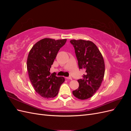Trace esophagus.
I'll use <instances>...</instances> for the list:
<instances>
[{
	"mask_svg": "<svg viewBox=\"0 0 131 131\" xmlns=\"http://www.w3.org/2000/svg\"><path fill=\"white\" fill-rule=\"evenodd\" d=\"M67 79H69V80H72V77H67L66 78Z\"/></svg>",
	"mask_w": 131,
	"mask_h": 131,
	"instance_id": "34e87169",
	"label": "esophagus"
}]
</instances>
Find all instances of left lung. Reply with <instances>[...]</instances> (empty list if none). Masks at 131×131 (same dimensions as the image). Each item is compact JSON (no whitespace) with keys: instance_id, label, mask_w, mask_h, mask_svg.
Listing matches in <instances>:
<instances>
[{"instance_id":"1","label":"left lung","mask_w":131,"mask_h":131,"mask_svg":"<svg viewBox=\"0 0 131 131\" xmlns=\"http://www.w3.org/2000/svg\"><path fill=\"white\" fill-rule=\"evenodd\" d=\"M70 42L74 47L79 69L85 70L83 78L78 80V89L73 91V94L79 100H87L97 92L103 80L104 59L97 46L92 41L73 39Z\"/></svg>"}]
</instances>
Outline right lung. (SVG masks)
Segmentation results:
<instances>
[{"label": "right lung", "instance_id": "obj_1", "mask_svg": "<svg viewBox=\"0 0 131 131\" xmlns=\"http://www.w3.org/2000/svg\"><path fill=\"white\" fill-rule=\"evenodd\" d=\"M67 41V39L54 40L44 38L35 43L30 50L27 68L30 81L35 91L43 98L56 97L61 85L65 81L50 72L57 53Z\"/></svg>", "mask_w": 131, "mask_h": 131}]
</instances>
